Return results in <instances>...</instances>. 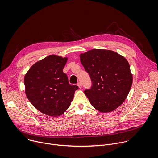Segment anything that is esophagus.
I'll return each mask as SVG.
<instances>
[{"mask_svg":"<svg viewBox=\"0 0 158 158\" xmlns=\"http://www.w3.org/2000/svg\"><path fill=\"white\" fill-rule=\"evenodd\" d=\"M77 85L79 86V87L80 89L82 87V84H81V82H78V83H77Z\"/></svg>","mask_w":158,"mask_h":158,"instance_id":"esophagus-1","label":"esophagus"}]
</instances>
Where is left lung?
Returning a JSON list of instances; mask_svg holds the SVG:
<instances>
[{"mask_svg":"<svg viewBox=\"0 0 158 158\" xmlns=\"http://www.w3.org/2000/svg\"><path fill=\"white\" fill-rule=\"evenodd\" d=\"M81 62L92 82L84 94L91 105L101 112H108L121 105L132 84L127 60L117 52L93 49L80 56Z\"/></svg>","mask_w":158,"mask_h":158,"instance_id":"obj_1","label":"left lung"}]
</instances>
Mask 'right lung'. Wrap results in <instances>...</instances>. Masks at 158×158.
I'll return each mask as SVG.
<instances>
[{"label": "right lung", "mask_w": 158, "mask_h": 158, "mask_svg": "<svg viewBox=\"0 0 158 158\" xmlns=\"http://www.w3.org/2000/svg\"><path fill=\"white\" fill-rule=\"evenodd\" d=\"M67 58L51 55L34 64L24 77L26 96L42 113L59 116L68 108L79 87L63 73Z\"/></svg>", "instance_id": "right-lung-1"}]
</instances>
